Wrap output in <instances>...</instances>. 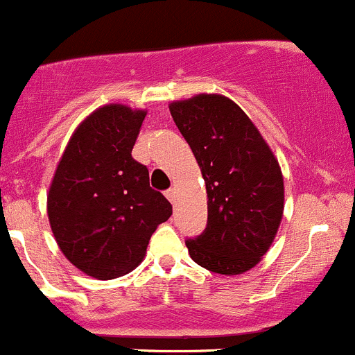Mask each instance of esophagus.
<instances>
[{
  "instance_id": "34e87169",
  "label": "esophagus",
  "mask_w": 355,
  "mask_h": 355,
  "mask_svg": "<svg viewBox=\"0 0 355 355\" xmlns=\"http://www.w3.org/2000/svg\"><path fill=\"white\" fill-rule=\"evenodd\" d=\"M166 196H167V200H169L171 203H176V189L174 188H169L166 191Z\"/></svg>"
}]
</instances>
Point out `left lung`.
Wrapping results in <instances>:
<instances>
[{"label":"left lung","instance_id":"left-lung-1","mask_svg":"<svg viewBox=\"0 0 355 355\" xmlns=\"http://www.w3.org/2000/svg\"><path fill=\"white\" fill-rule=\"evenodd\" d=\"M207 188V227L186 240L193 261L234 276L259 264L285 209L278 159L248 115L223 94H196L169 107Z\"/></svg>","mask_w":355,"mask_h":355}]
</instances>
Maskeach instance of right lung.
Segmentation results:
<instances>
[{
  "label": "right lung",
  "instance_id": "add662e5",
  "mask_svg": "<svg viewBox=\"0 0 355 355\" xmlns=\"http://www.w3.org/2000/svg\"><path fill=\"white\" fill-rule=\"evenodd\" d=\"M145 110L112 103L87 115L60 159L48 219L62 254L96 279L128 275L145 257L173 205L150 188L148 169L132 159Z\"/></svg>",
  "mask_w": 355,
  "mask_h": 355
}]
</instances>
